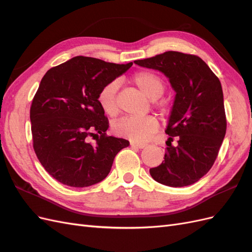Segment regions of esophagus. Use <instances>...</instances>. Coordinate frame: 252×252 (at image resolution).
<instances>
[{"mask_svg":"<svg viewBox=\"0 0 252 252\" xmlns=\"http://www.w3.org/2000/svg\"><path fill=\"white\" fill-rule=\"evenodd\" d=\"M130 145H131V147H136L140 149H143L147 146V144H145V143H135V142H130Z\"/></svg>","mask_w":252,"mask_h":252,"instance_id":"1","label":"esophagus"}]
</instances>
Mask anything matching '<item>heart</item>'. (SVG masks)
<instances>
[{"label": "heart", "instance_id": "obj_1", "mask_svg": "<svg viewBox=\"0 0 252 252\" xmlns=\"http://www.w3.org/2000/svg\"><path fill=\"white\" fill-rule=\"evenodd\" d=\"M133 82L151 100H157L164 93V83L158 74L151 71H140L133 75ZM119 83L111 81L100 90L97 102L102 110L109 117H116L119 112L117 94ZM158 127L155 117L124 118L114 123L113 132L119 136L130 139L134 142L146 141Z\"/></svg>", "mask_w": 252, "mask_h": 252}]
</instances>
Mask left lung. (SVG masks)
I'll list each match as a JSON object with an SVG mask.
<instances>
[{"instance_id": "8db88e82", "label": "left lung", "mask_w": 252, "mask_h": 252, "mask_svg": "<svg viewBox=\"0 0 252 252\" xmlns=\"http://www.w3.org/2000/svg\"><path fill=\"white\" fill-rule=\"evenodd\" d=\"M134 63L162 71L177 93L164 161L149 170L151 177L170 187L191 185L211 169L226 133L220 82L200 57L189 53L166 51Z\"/></svg>"}]
</instances>
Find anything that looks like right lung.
I'll return each instance as SVG.
<instances>
[{
    "label": "right lung",
    "instance_id": "right-lung-1",
    "mask_svg": "<svg viewBox=\"0 0 252 252\" xmlns=\"http://www.w3.org/2000/svg\"><path fill=\"white\" fill-rule=\"evenodd\" d=\"M132 64L79 56L45 73L30 107L32 146L58 182L70 187L96 184L108 175L118 152L129 146L127 140L106 133L109 121L97 94Z\"/></svg>",
    "mask_w": 252,
    "mask_h": 252
}]
</instances>
